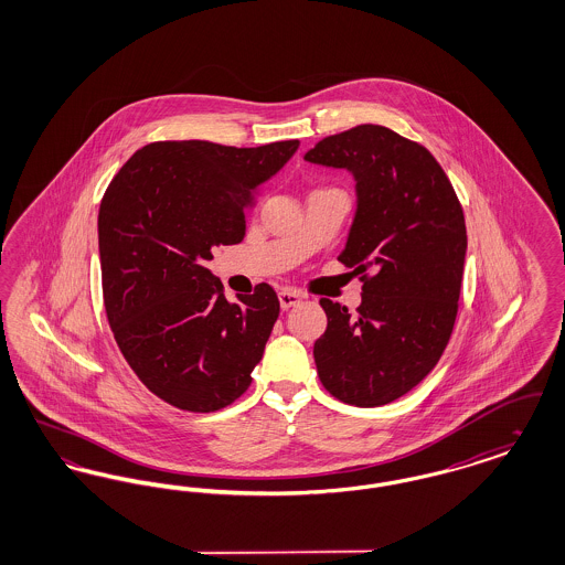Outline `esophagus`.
I'll return each mask as SVG.
<instances>
[{
    "label": "esophagus",
    "mask_w": 565,
    "mask_h": 565,
    "mask_svg": "<svg viewBox=\"0 0 565 565\" xmlns=\"http://www.w3.org/2000/svg\"><path fill=\"white\" fill-rule=\"evenodd\" d=\"M300 298L302 296L298 295L296 290H281L279 292V305H281V309H290V307H296L300 302Z\"/></svg>",
    "instance_id": "34e87169"
}]
</instances>
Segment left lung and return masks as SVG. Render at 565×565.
<instances>
[{"mask_svg":"<svg viewBox=\"0 0 565 565\" xmlns=\"http://www.w3.org/2000/svg\"><path fill=\"white\" fill-rule=\"evenodd\" d=\"M305 161L348 169L358 210L339 260L362 281V305L322 298L328 326L313 345L323 387L341 403L381 406L438 364L457 318L466 222L430 152L403 135L358 125L323 137Z\"/></svg>","mask_w":565,"mask_h":565,"instance_id":"obj_1","label":"left lung"}]
</instances>
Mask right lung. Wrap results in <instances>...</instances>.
I'll list each match as a JSON object with an SVG mask.
<instances>
[{
	"instance_id": "add662e5",
	"label": "right lung",
	"mask_w": 565,
	"mask_h": 565,
	"mask_svg": "<svg viewBox=\"0 0 565 565\" xmlns=\"http://www.w3.org/2000/svg\"><path fill=\"white\" fill-rule=\"evenodd\" d=\"M298 150L154 141L114 175L99 207L109 328L139 381L164 403L212 413L235 403L263 360L279 300L269 284L228 302L205 267L239 243L245 210Z\"/></svg>"
}]
</instances>
